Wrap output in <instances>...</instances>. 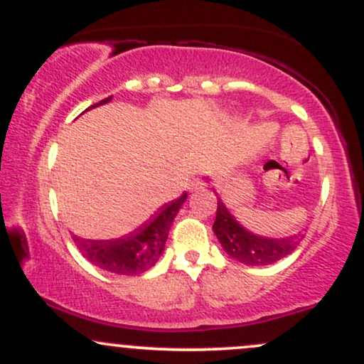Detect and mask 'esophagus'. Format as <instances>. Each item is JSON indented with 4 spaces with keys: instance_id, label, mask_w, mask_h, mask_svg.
Here are the masks:
<instances>
[{
    "instance_id": "esophagus-1",
    "label": "esophagus",
    "mask_w": 364,
    "mask_h": 364,
    "mask_svg": "<svg viewBox=\"0 0 364 364\" xmlns=\"http://www.w3.org/2000/svg\"><path fill=\"white\" fill-rule=\"evenodd\" d=\"M202 186H203V181H202V179H200V178L191 179V183H190V185H188V188H190L191 191H193V190H200V188H202Z\"/></svg>"
}]
</instances>
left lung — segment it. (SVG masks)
<instances>
[{
	"label": "left lung",
	"instance_id": "obj_1",
	"mask_svg": "<svg viewBox=\"0 0 364 364\" xmlns=\"http://www.w3.org/2000/svg\"><path fill=\"white\" fill-rule=\"evenodd\" d=\"M212 229L224 252L245 265H270L294 252L303 240L301 232L281 240L253 235L237 223L220 198H217V214Z\"/></svg>",
	"mask_w": 364,
	"mask_h": 364
}]
</instances>
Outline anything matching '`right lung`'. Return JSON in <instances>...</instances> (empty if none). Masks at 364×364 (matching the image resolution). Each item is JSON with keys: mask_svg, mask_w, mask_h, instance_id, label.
<instances>
[{"mask_svg": "<svg viewBox=\"0 0 364 364\" xmlns=\"http://www.w3.org/2000/svg\"><path fill=\"white\" fill-rule=\"evenodd\" d=\"M111 97L102 99L89 109L99 104L109 102ZM186 196V193H183L178 200L162 207L154 219L133 231L132 235L118 237V240H83V237L73 236L75 245L83 257L99 269L118 275L144 274L150 267L156 265L164 252L171 224L185 203Z\"/></svg>", "mask_w": 364, "mask_h": 364, "instance_id": "add662e5", "label": "right lung"}]
</instances>
